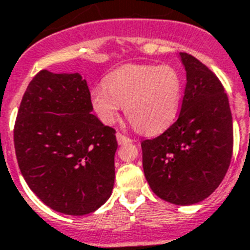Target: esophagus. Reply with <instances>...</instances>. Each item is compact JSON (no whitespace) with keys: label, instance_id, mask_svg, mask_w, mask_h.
<instances>
[{"label":"esophagus","instance_id":"1","mask_svg":"<svg viewBox=\"0 0 250 250\" xmlns=\"http://www.w3.org/2000/svg\"><path fill=\"white\" fill-rule=\"evenodd\" d=\"M117 140L119 144H128V143H132V140L129 138H127V136H125V135H122L121 132L117 133Z\"/></svg>","mask_w":250,"mask_h":250}]
</instances>
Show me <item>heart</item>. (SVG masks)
Listing matches in <instances>:
<instances>
[{
    "instance_id": "b5f03b06",
    "label": "heart",
    "mask_w": 250,
    "mask_h": 250,
    "mask_svg": "<svg viewBox=\"0 0 250 250\" xmlns=\"http://www.w3.org/2000/svg\"><path fill=\"white\" fill-rule=\"evenodd\" d=\"M182 81L169 65L127 64L108 73L91 89L90 104L106 125L117 121L125 104V115L144 133H159L174 122L181 106Z\"/></svg>"
}]
</instances>
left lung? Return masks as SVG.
<instances>
[{"label":"left lung","instance_id":"8db88e82","mask_svg":"<svg viewBox=\"0 0 250 250\" xmlns=\"http://www.w3.org/2000/svg\"><path fill=\"white\" fill-rule=\"evenodd\" d=\"M178 57L186 70L180 115L163 135L142 143L143 169L157 197L190 206L209 197L226 176L233 125L218 77L191 55Z\"/></svg>","mask_w":250,"mask_h":250}]
</instances>
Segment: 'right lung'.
Instances as JSON below:
<instances>
[{"mask_svg": "<svg viewBox=\"0 0 250 250\" xmlns=\"http://www.w3.org/2000/svg\"><path fill=\"white\" fill-rule=\"evenodd\" d=\"M80 73L42 70L28 83L14 127L15 155L28 188L65 215L94 212L115 180V129L91 114Z\"/></svg>", "mask_w": 250, "mask_h": 250, "instance_id": "add662e5", "label": "right lung"}]
</instances>
